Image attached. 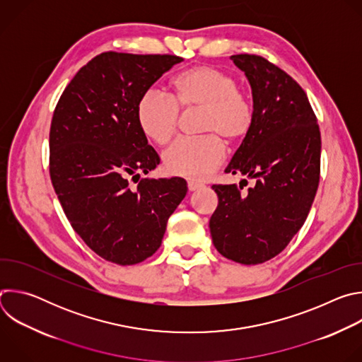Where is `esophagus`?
Listing matches in <instances>:
<instances>
[{"label": "esophagus", "instance_id": "34e87169", "mask_svg": "<svg viewBox=\"0 0 362 362\" xmlns=\"http://www.w3.org/2000/svg\"><path fill=\"white\" fill-rule=\"evenodd\" d=\"M187 187H189V190H190V192H196V190L202 189V187H203V185L196 183V182H193V180H189V182H187Z\"/></svg>", "mask_w": 362, "mask_h": 362}]
</instances>
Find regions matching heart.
Instances as JSON below:
<instances>
[{
	"label": "heart",
	"instance_id": "b5f03b06",
	"mask_svg": "<svg viewBox=\"0 0 362 362\" xmlns=\"http://www.w3.org/2000/svg\"><path fill=\"white\" fill-rule=\"evenodd\" d=\"M175 98L156 87L139 98L136 117L140 132L150 141L166 144L177 132L180 109L200 110L199 139H180L163 154L169 175L190 180H204L221 165L228 143L242 141L252 129L253 109L240 91L239 81L229 73L211 66L193 67L175 81Z\"/></svg>",
	"mask_w": 362,
	"mask_h": 362
}]
</instances>
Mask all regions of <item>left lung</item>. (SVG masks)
Listing matches in <instances>:
<instances>
[{
  "label": "left lung",
  "mask_w": 362,
  "mask_h": 362,
  "mask_svg": "<svg viewBox=\"0 0 362 362\" xmlns=\"http://www.w3.org/2000/svg\"><path fill=\"white\" fill-rule=\"evenodd\" d=\"M252 88L253 124L226 173L256 183L215 185L219 197L209 228L221 255L242 265L264 264L281 253L311 209L321 168V133L300 86L259 56L230 57ZM245 180V179H243Z\"/></svg>",
  "instance_id": "8db88e82"
}]
</instances>
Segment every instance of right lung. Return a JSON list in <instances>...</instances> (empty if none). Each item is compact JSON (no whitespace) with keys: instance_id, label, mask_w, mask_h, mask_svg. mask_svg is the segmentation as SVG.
I'll return each instance as SVG.
<instances>
[{"instance_id":"add662e5","label":"right lung","mask_w":362,"mask_h":362,"mask_svg":"<svg viewBox=\"0 0 362 362\" xmlns=\"http://www.w3.org/2000/svg\"><path fill=\"white\" fill-rule=\"evenodd\" d=\"M177 56L103 53L78 70L63 91L49 129V176L64 214L86 245L117 265L156 252L186 180L141 179L160 163L140 132V95Z\"/></svg>"}]
</instances>
